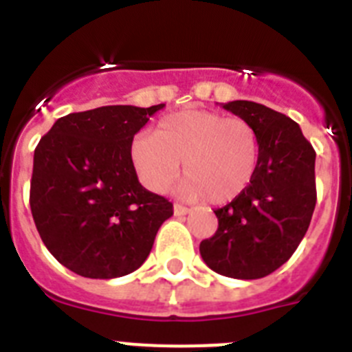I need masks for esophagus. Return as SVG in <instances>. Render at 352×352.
Instances as JSON below:
<instances>
[{
  "label": "esophagus",
  "mask_w": 352,
  "mask_h": 352,
  "mask_svg": "<svg viewBox=\"0 0 352 352\" xmlns=\"http://www.w3.org/2000/svg\"><path fill=\"white\" fill-rule=\"evenodd\" d=\"M173 211H174V217H185V214L190 213V210L185 206H182V204H174Z\"/></svg>",
  "instance_id": "obj_1"
}]
</instances>
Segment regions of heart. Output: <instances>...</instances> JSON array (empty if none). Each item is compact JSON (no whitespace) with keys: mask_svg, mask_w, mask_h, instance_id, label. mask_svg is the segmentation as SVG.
Here are the masks:
<instances>
[{"mask_svg":"<svg viewBox=\"0 0 352 352\" xmlns=\"http://www.w3.org/2000/svg\"><path fill=\"white\" fill-rule=\"evenodd\" d=\"M132 169L149 192L164 194L179 174L178 192L185 199L208 195L211 203H231L256 178L261 160L259 133L241 118L214 111H182L162 118L149 133L129 144Z\"/></svg>","mask_w":352,"mask_h":352,"instance_id":"obj_1","label":"heart"}]
</instances>
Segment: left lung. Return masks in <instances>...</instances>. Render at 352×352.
Instances as JSON below:
<instances>
[{"label": "left lung", "mask_w": 352, "mask_h": 352, "mask_svg": "<svg viewBox=\"0 0 352 352\" xmlns=\"http://www.w3.org/2000/svg\"><path fill=\"white\" fill-rule=\"evenodd\" d=\"M222 107L257 130L259 169L243 194L214 210L219 229L199 252L213 272L254 280L289 261L309 229L317 199L316 151L285 114L248 100Z\"/></svg>", "instance_id": "left-lung-1"}]
</instances>
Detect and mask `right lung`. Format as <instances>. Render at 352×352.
<instances>
[{
  "instance_id": "1",
  "label": "right lung",
  "mask_w": 352,
  "mask_h": 352,
  "mask_svg": "<svg viewBox=\"0 0 352 352\" xmlns=\"http://www.w3.org/2000/svg\"><path fill=\"white\" fill-rule=\"evenodd\" d=\"M105 105L60 118L35 149L30 206L43 245L86 278L135 272L173 204L146 190L129 144L157 111Z\"/></svg>"
}]
</instances>
